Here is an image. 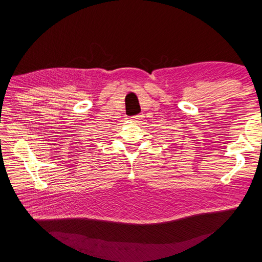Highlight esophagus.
Segmentation results:
<instances>
[{"label":"esophagus","instance_id":"1","mask_svg":"<svg viewBox=\"0 0 262 262\" xmlns=\"http://www.w3.org/2000/svg\"><path fill=\"white\" fill-rule=\"evenodd\" d=\"M143 115H137V116H135V117H133L132 118V120L133 121H135V122H137V121H140V120H142L143 119Z\"/></svg>","mask_w":262,"mask_h":262}]
</instances>
